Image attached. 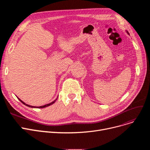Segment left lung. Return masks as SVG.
<instances>
[{"instance_id": "left-lung-1", "label": "left lung", "mask_w": 150, "mask_h": 150, "mask_svg": "<svg viewBox=\"0 0 150 150\" xmlns=\"http://www.w3.org/2000/svg\"><path fill=\"white\" fill-rule=\"evenodd\" d=\"M126 32H127V34H128V35H129V33H128V31H127V30H126Z\"/></svg>"}]
</instances>
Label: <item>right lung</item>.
<instances>
[{
    "mask_svg": "<svg viewBox=\"0 0 150 150\" xmlns=\"http://www.w3.org/2000/svg\"><path fill=\"white\" fill-rule=\"evenodd\" d=\"M58 96L57 97V98L55 99L53 101H52V102H51V103H49V104H46V105H43V106H31V105H27V104H26L25 102H23V101H22L19 98H18V97H17V98H18V100H20V101H21L22 103L23 104V105H25V106H28V107H30V108H46V107H47V106H50V105H53L55 101H56V100L58 99Z\"/></svg>",
    "mask_w": 150,
    "mask_h": 150,
    "instance_id": "right-lung-1",
    "label": "right lung"
}]
</instances>
